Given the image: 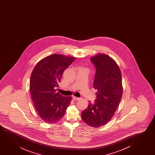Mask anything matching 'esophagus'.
Returning a JSON list of instances; mask_svg holds the SVG:
<instances>
[{"label": "esophagus", "instance_id": "esophagus-1", "mask_svg": "<svg viewBox=\"0 0 155 155\" xmlns=\"http://www.w3.org/2000/svg\"><path fill=\"white\" fill-rule=\"evenodd\" d=\"M72 98L75 101H78V100H81V98L77 97L75 96H72Z\"/></svg>", "mask_w": 155, "mask_h": 155}]
</instances>
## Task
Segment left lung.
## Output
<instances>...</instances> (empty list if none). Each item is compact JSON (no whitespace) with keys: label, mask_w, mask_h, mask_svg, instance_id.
Returning a JSON list of instances; mask_svg holds the SVG:
<instances>
[{"label":"left lung","mask_w":155,"mask_h":155,"mask_svg":"<svg viewBox=\"0 0 155 155\" xmlns=\"http://www.w3.org/2000/svg\"><path fill=\"white\" fill-rule=\"evenodd\" d=\"M96 69L94 88L97 90L96 99L89 103L81 113L87 125L100 127L105 125L114 116L121 101L123 87L121 70L114 60L104 53L91 58Z\"/></svg>","instance_id":"obj_1"}]
</instances>
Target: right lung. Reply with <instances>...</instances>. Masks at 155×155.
I'll return each instance as SVG.
<instances>
[{"mask_svg":"<svg viewBox=\"0 0 155 155\" xmlns=\"http://www.w3.org/2000/svg\"><path fill=\"white\" fill-rule=\"evenodd\" d=\"M76 58L54 54L43 58L31 75L30 91L36 112L47 123H55L65 115L72 100L57 93L63 72Z\"/></svg>","mask_w":155,"mask_h":155,"instance_id":"add662e5","label":"right lung"}]
</instances>
